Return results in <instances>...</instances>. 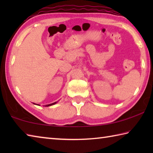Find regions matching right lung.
<instances>
[{"label": "right lung", "instance_id": "add662e5", "mask_svg": "<svg viewBox=\"0 0 153 153\" xmlns=\"http://www.w3.org/2000/svg\"><path fill=\"white\" fill-rule=\"evenodd\" d=\"M56 102H53V103H51V104H49V105H45V107H49V106L53 105L56 104Z\"/></svg>", "mask_w": 153, "mask_h": 153}]
</instances>
